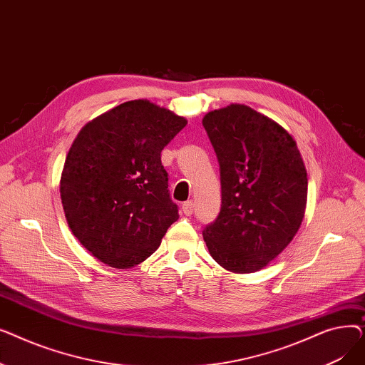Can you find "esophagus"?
<instances>
[{
    "label": "esophagus",
    "instance_id": "esophagus-1",
    "mask_svg": "<svg viewBox=\"0 0 365 365\" xmlns=\"http://www.w3.org/2000/svg\"><path fill=\"white\" fill-rule=\"evenodd\" d=\"M194 208H195V204H194L192 200H189V201H186V202L182 204V212H183V215H186V216L192 215V213H194Z\"/></svg>",
    "mask_w": 365,
    "mask_h": 365
}]
</instances>
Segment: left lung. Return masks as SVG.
<instances>
[{
  "instance_id": "obj_1",
  "label": "left lung",
  "mask_w": 365,
  "mask_h": 365,
  "mask_svg": "<svg viewBox=\"0 0 365 365\" xmlns=\"http://www.w3.org/2000/svg\"><path fill=\"white\" fill-rule=\"evenodd\" d=\"M220 165L222 207L204 241L226 271H260L292 242L304 217L308 173L292 134L247 105L204 115Z\"/></svg>"
}]
</instances>
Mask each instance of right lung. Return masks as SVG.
Returning a JSON list of instances; mask_svg holds the SVG:
<instances>
[{
	"mask_svg": "<svg viewBox=\"0 0 365 365\" xmlns=\"http://www.w3.org/2000/svg\"><path fill=\"white\" fill-rule=\"evenodd\" d=\"M186 124L173 110L138 99L76 134L61 178L63 212L73 237L106 266L140 264L179 219L161 150Z\"/></svg>",
	"mask_w": 365,
	"mask_h": 365,
	"instance_id": "add662e5",
	"label": "right lung"
}]
</instances>
